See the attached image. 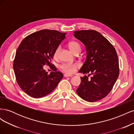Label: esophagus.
Returning <instances> with one entry per match:
<instances>
[{
  "label": "esophagus",
  "instance_id": "esophagus-1",
  "mask_svg": "<svg viewBox=\"0 0 134 134\" xmlns=\"http://www.w3.org/2000/svg\"><path fill=\"white\" fill-rule=\"evenodd\" d=\"M72 75H70V74H64V77H71Z\"/></svg>",
  "mask_w": 134,
  "mask_h": 134
}]
</instances>
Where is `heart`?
I'll list each match as a JSON object with an SVG mask.
<instances>
[{"mask_svg": "<svg viewBox=\"0 0 134 134\" xmlns=\"http://www.w3.org/2000/svg\"><path fill=\"white\" fill-rule=\"evenodd\" d=\"M69 47L70 50L73 52L74 54H75L76 52H80L81 50V47L80 44L76 41H70L68 43ZM61 51V47L58 46L56 49L55 50L54 54V57L55 58H57L60 54V52ZM79 67V65L77 63H65L62 64L60 66V68L64 72H66L68 74H72L76 70V69H78Z\"/></svg>", "mask_w": 134, "mask_h": 134, "instance_id": "1", "label": "heart"}]
</instances>
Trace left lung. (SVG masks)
I'll list each match as a JSON object with an SVG mask.
<instances>
[{"label":"left lung","mask_w":134,"mask_h":134,"mask_svg":"<svg viewBox=\"0 0 134 134\" xmlns=\"http://www.w3.org/2000/svg\"><path fill=\"white\" fill-rule=\"evenodd\" d=\"M74 36L86 48V59L79 72L81 83L76 93L83 99L96 102L111 92L119 75V63L115 48L99 32L94 30L74 32ZM92 75L91 79L88 76Z\"/></svg>","instance_id":"1"}]
</instances>
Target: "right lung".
Returning <instances> with one entry per match:
<instances>
[{"mask_svg":"<svg viewBox=\"0 0 134 134\" xmlns=\"http://www.w3.org/2000/svg\"><path fill=\"white\" fill-rule=\"evenodd\" d=\"M66 33L56 30H42L32 34L20 43L13 63V69L19 86L26 94L40 98L49 94L63 78L51 63L54 54L65 38ZM52 66L50 75L43 69L44 64Z\"/></svg>","mask_w":134,"mask_h":134,"instance_id":"1","label":"right lung"}]
</instances>
